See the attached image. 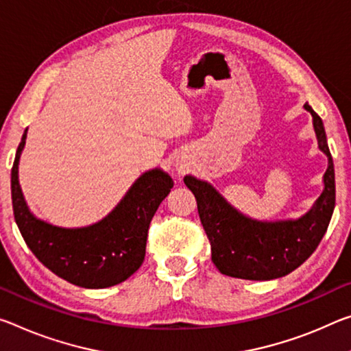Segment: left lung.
Listing matches in <instances>:
<instances>
[{
	"label": "left lung",
	"instance_id": "1",
	"mask_svg": "<svg viewBox=\"0 0 351 351\" xmlns=\"http://www.w3.org/2000/svg\"><path fill=\"white\" fill-rule=\"evenodd\" d=\"M320 152L328 158L325 189L309 213L297 220L259 221L239 213L209 182L184 176L197 199L202 225L210 242L213 263L220 274L242 280L267 281L286 276L319 247L336 203L335 164L328 148L324 121L306 103Z\"/></svg>",
	"mask_w": 351,
	"mask_h": 351
}]
</instances>
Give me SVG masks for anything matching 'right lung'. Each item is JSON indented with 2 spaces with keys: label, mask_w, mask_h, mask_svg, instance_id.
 <instances>
[{
  "label": "right lung",
  "mask_w": 351,
  "mask_h": 351,
  "mask_svg": "<svg viewBox=\"0 0 351 351\" xmlns=\"http://www.w3.org/2000/svg\"><path fill=\"white\" fill-rule=\"evenodd\" d=\"M26 132L16 148L10 173L14 217L26 245L47 269L75 286L104 289L128 280L145 259L149 221L173 187L169 173L160 169L145 171L112 213L95 225H49L31 213L19 182V160Z\"/></svg>",
  "instance_id": "add662e5"
}]
</instances>
